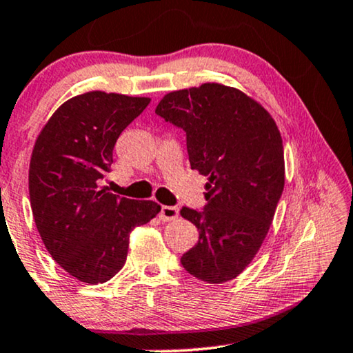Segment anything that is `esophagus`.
I'll return each instance as SVG.
<instances>
[{
  "instance_id": "34e87169",
  "label": "esophagus",
  "mask_w": 353,
  "mask_h": 353,
  "mask_svg": "<svg viewBox=\"0 0 353 353\" xmlns=\"http://www.w3.org/2000/svg\"><path fill=\"white\" fill-rule=\"evenodd\" d=\"M177 217H179V208H176V206H161L160 219L163 222L176 221Z\"/></svg>"
}]
</instances>
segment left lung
Masks as SVG:
<instances>
[{
  "label": "left lung",
  "instance_id": "left-lung-1",
  "mask_svg": "<svg viewBox=\"0 0 353 353\" xmlns=\"http://www.w3.org/2000/svg\"><path fill=\"white\" fill-rule=\"evenodd\" d=\"M155 113L185 132L192 170L210 179L205 208L181 210L198 228L181 264L201 281L233 280L259 251L285 187L280 131L264 107L217 83L166 94Z\"/></svg>",
  "mask_w": 353,
  "mask_h": 353
}]
</instances>
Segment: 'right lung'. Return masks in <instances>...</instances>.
<instances>
[{
	"instance_id": "add662e5",
	"label": "right lung",
	"mask_w": 353,
	"mask_h": 353,
	"mask_svg": "<svg viewBox=\"0 0 353 353\" xmlns=\"http://www.w3.org/2000/svg\"><path fill=\"white\" fill-rule=\"evenodd\" d=\"M148 97L91 91L62 103L34 142L28 171L34 224L52 259L77 280L97 285L125 265L129 233L160 205L129 200L99 183L110 171L117 139Z\"/></svg>"
}]
</instances>
